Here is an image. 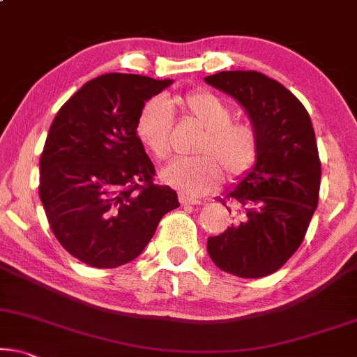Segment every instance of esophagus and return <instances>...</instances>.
I'll return each mask as SVG.
<instances>
[{"instance_id":"1","label":"esophagus","mask_w":357,"mask_h":357,"mask_svg":"<svg viewBox=\"0 0 357 357\" xmlns=\"http://www.w3.org/2000/svg\"><path fill=\"white\" fill-rule=\"evenodd\" d=\"M179 202H181V206H201V201H197V199H192V197H188V196H179Z\"/></svg>"}]
</instances>
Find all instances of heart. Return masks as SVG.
Wrapping results in <instances>:
<instances>
[{
  "label": "heart",
  "mask_w": 357,
  "mask_h": 357,
  "mask_svg": "<svg viewBox=\"0 0 357 357\" xmlns=\"http://www.w3.org/2000/svg\"><path fill=\"white\" fill-rule=\"evenodd\" d=\"M189 117L204 132L199 137L196 156H183L161 169V181L186 196H204L217 188L223 179V168L231 178L245 174L258 158L259 142L253 127L243 122H231L234 112L217 94L192 91L176 98ZM173 112L163 98H151L137 116L135 134L142 146L155 160H165L171 151L169 134Z\"/></svg>",
  "instance_id": "obj_1"
}]
</instances>
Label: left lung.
I'll return each instance as SVG.
<instances>
[{
	"instance_id": "8db88e82",
	"label": "left lung",
	"mask_w": 357,
	"mask_h": 357,
	"mask_svg": "<svg viewBox=\"0 0 357 357\" xmlns=\"http://www.w3.org/2000/svg\"><path fill=\"white\" fill-rule=\"evenodd\" d=\"M204 82L245 109L259 142L253 168L227 191L238 204V220L208 236L207 253L228 274L264 278L296 253L318 204L321 165L310 116L287 88L258 71H220ZM217 201L227 207L225 199Z\"/></svg>"
}]
</instances>
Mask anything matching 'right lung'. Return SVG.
Returning <instances> with one entry per match:
<instances>
[{"mask_svg": "<svg viewBox=\"0 0 357 357\" xmlns=\"http://www.w3.org/2000/svg\"><path fill=\"white\" fill-rule=\"evenodd\" d=\"M173 79L107 73L66 101L40 155L39 196L50 228L71 256L117 268L139 256L178 194L153 183L155 166L137 139L140 109Z\"/></svg>", "mask_w": 357, "mask_h": 357, "instance_id": "obj_1", "label": "right lung"}]
</instances>
